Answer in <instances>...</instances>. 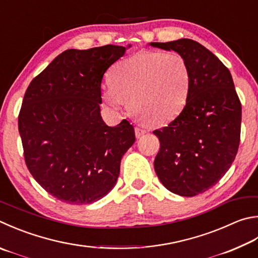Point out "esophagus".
Listing matches in <instances>:
<instances>
[{
    "mask_svg": "<svg viewBox=\"0 0 258 258\" xmlns=\"http://www.w3.org/2000/svg\"><path fill=\"white\" fill-rule=\"evenodd\" d=\"M147 133H148V130L142 128V127H135V135H137V138H141L142 135Z\"/></svg>",
    "mask_w": 258,
    "mask_h": 258,
    "instance_id": "esophagus-1",
    "label": "esophagus"
}]
</instances>
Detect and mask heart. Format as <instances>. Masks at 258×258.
I'll return each mask as SVG.
<instances>
[{
    "mask_svg": "<svg viewBox=\"0 0 258 258\" xmlns=\"http://www.w3.org/2000/svg\"><path fill=\"white\" fill-rule=\"evenodd\" d=\"M102 88L105 105L115 111L130 108L152 124L169 123L188 101L191 71L178 53L141 51L119 60Z\"/></svg>",
    "mask_w": 258,
    "mask_h": 258,
    "instance_id": "b5f03b06",
    "label": "heart"
}]
</instances>
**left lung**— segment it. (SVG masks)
Returning a JSON list of instances; mask_svg holds the SVG:
<instances>
[{
    "label": "left lung",
    "mask_w": 258,
    "mask_h": 258,
    "mask_svg": "<svg viewBox=\"0 0 258 258\" xmlns=\"http://www.w3.org/2000/svg\"><path fill=\"white\" fill-rule=\"evenodd\" d=\"M149 45L176 51L190 67L191 86L184 110L153 134L160 141L154 159L158 178L171 193L191 198L217 184L235 160L241 104L230 71L198 41L181 38Z\"/></svg>",
    "instance_id": "obj_1"
}]
</instances>
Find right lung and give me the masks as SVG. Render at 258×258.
<instances>
[{
  "label": "right lung",
  "instance_id": "add662e5",
  "mask_svg": "<svg viewBox=\"0 0 258 258\" xmlns=\"http://www.w3.org/2000/svg\"><path fill=\"white\" fill-rule=\"evenodd\" d=\"M68 49L28 87L19 114L26 165L36 181L69 204H91L114 188L133 125L101 118V80L130 48Z\"/></svg>",
  "mask_w": 258,
  "mask_h": 258
}]
</instances>
